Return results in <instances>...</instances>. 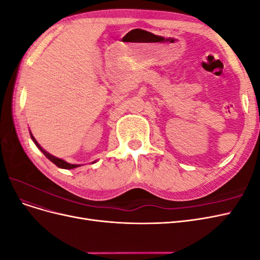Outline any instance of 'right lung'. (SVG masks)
<instances>
[{
  "label": "right lung",
  "mask_w": 260,
  "mask_h": 260,
  "mask_svg": "<svg viewBox=\"0 0 260 260\" xmlns=\"http://www.w3.org/2000/svg\"><path fill=\"white\" fill-rule=\"evenodd\" d=\"M30 136H31V138H32V140H34V142L36 143V145L39 147V149H40V151L46 156V158H49L53 164H55L56 165L57 167H59V168H64V169H73V168H76V167H79L80 165H73V164H69V162H66L65 160H62V159H60V158H57V157H55V156H53V155H51V154H49L48 152L46 151H44V149L39 145V143L37 142L36 141V139L34 138V136L31 135L30 133Z\"/></svg>",
  "instance_id": "right-lung-1"
}]
</instances>
